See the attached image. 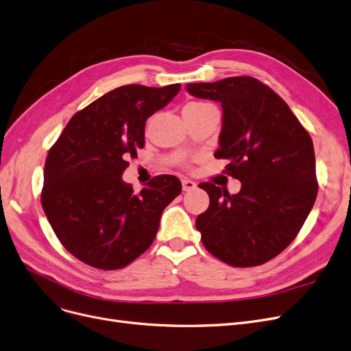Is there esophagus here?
Returning a JSON list of instances; mask_svg holds the SVG:
<instances>
[{"mask_svg":"<svg viewBox=\"0 0 351 351\" xmlns=\"http://www.w3.org/2000/svg\"><path fill=\"white\" fill-rule=\"evenodd\" d=\"M196 188V184L193 180L188 179V178H184L182 179V189H184L185 192H189V191H193Z\"/></svg>","mask_w":351,"mask_h":351,"instance_id":"obj_1","label":"esophagus"}]
</instances>
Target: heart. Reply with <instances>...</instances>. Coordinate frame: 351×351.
Masks as SVG:
<instances>
[{"mask_svg":"<svg viewBox=\"0 0 351 351\" xmlns=\"http://www.w3.org/2000/svg\"><path fill=\"white\" fill-rule=\"evenodd\" d=\"M201 104H205V103H189L186 106H201Z\"/></svg>","mask_w":351,"mask_h":351,"instance_id":"heart-1","label":"heart"}]
</instances>
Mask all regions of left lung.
I'll use <instances>...</instances> for the list:
<instances>
[{
	"instance_id": "obj_1",
	"label": "left lung",
	"mask_w": 351,
	"mask_h": 351,
	"mask_svg": "<svg viewBox=\"0 0 351 351\" xmlns=\"http://www.w3.org/2000/svg\"><path fill=\"white\" fill-rule=\"evenodd\" d=\"M188 93L219 101L222 129L217 159L241 182L230 195L209 182V206L195 226L204 247L232 267L265 264L300 232L317 197L315 156L308 132L288 104L248 75L189 83Z\"/></svg>"
}]
</instances>
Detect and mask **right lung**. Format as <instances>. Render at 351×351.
<instances>
[{"mask_svg":"<svg viewBox=\"0 0 351 351\" xmlns=\"http://www.w3.org/2000/svg\"><path fill=\"white\" fill-rule=\"evenodd\" d=\"M180 84L117 87L75 113L44 165L41 205L63 247L99 269L129 265L154 242L163 209L180 180L159 175L134 193L121 179L129 158L145 146L146 120Z\"/></svg>","mask_w":351,"mask_h":351,"instance_id":"obj_1","label":"right lung"}]
</instances>
